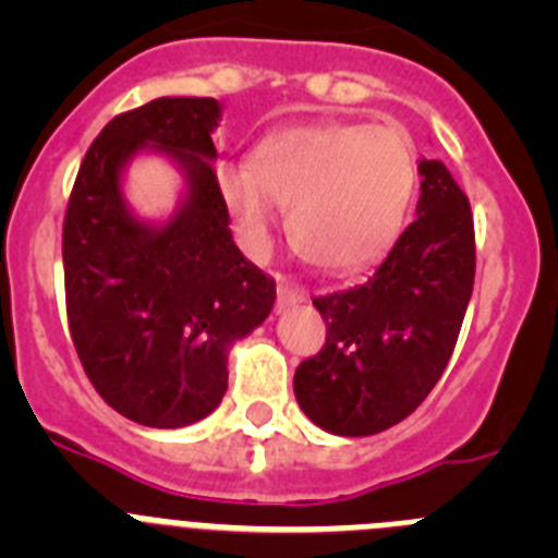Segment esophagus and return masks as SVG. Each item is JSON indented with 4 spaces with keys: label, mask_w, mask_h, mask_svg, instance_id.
Segmentation results:
<instances>
[{
    "label": "esophagus",
    "mask_w": 558,
    "mask_h": 558,
    "mask_svg": "<svg viewBox=\"0 0 558 558\" xmlns=\"http://www.w3.org/2000/svg\"><path fill=\"white\" fill-rule=\"evenodd\" d=\"M302 302H304V290L293 288V284H288L282 279V284H279V299H276V310L284 313V310L295 307V304H302Z\"/></svg>",
    "instance_id": "obj_1"
}]
</instances>
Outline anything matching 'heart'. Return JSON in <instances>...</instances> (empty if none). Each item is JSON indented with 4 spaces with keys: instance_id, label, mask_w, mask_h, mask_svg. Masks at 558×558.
<instances>
[{
    "instance_id": "1",
    "label": "heart",
    "mask_w": 558,
    "mask_h": 558,
    "mask_svg": "<svg viewBox=\"0 0 558 558\" xmlns=\"http://www.w3.org/2000/svg\"><path fill=\"white\" fill-rule=\"evenodd\" d=\"M405 131L322 120L268 133L254 159L223 161L218 190L251 254L270 248L290 209L299 248L329 274L374 265L402 234L416 192Z\"/></svg>"
}]
</instances>
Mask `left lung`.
Instances as JSON below:
<instances>
[{"label":"left lung","instance_id":"obj_1","mask_svg":"<svg viewBox=\"0 0 558 558\" xmlns=\"http://www.w3.org/2000/svg\"><path fill=\"white\" fill-rule=\"evenodd\" d=\"M418 218L366 284L313 299L327 343L295 368V402L335 436L411 416L445 374L475 284L470 201L436 159L418 161Z\"/></svg>","mask_w":558,"mask_h":558}]
</instances>
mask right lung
<instances>
[{
    "label": "right lung",
    "mask_w": 558,
    "mask_h": 558,
    "mask_svg": "<svg viewBox=\"0 0 558 558\" xmlns=\"http://www.w3.org/2000/svg\"><path fill=\"white\" fill-rule=\"evenodd\" d=\"M211 97H159L100 131L66 206L63 279L69 332L92 386L145 427L195 425L229 388V352L274 310L276 282L231 240L218 190L220 122ZM159 151L185 179L170 219L145 221L124 172Z\"/></svg>",
    "instance_id": "right-lung-1"
}]
</instances>
